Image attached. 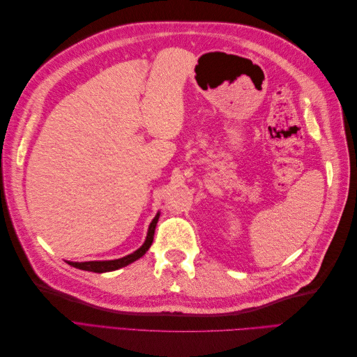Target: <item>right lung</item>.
I'll use <instances>...</instances> for the list:
<instances>
[{
    "label": "right lung",
    "instance_id": "obj_1",
    "mask_svg": "<svg viewBox=\"0 0 357 357\" xmlns=\"http://www.w3.org/2000/svg\"><path fill=\"white\" fill-rule=\"evenodd\" d=\"M158 219H159V214H156V218L152 220V223H150L147 238H146L144 244L139 247L137 252L128 255L122 259H116V261H100V262L92 261V262H68V264L74 268H79V269H83V271H91V273H109V271H114V269H119V268L132 264L137 261V259L142 257L149 250V247L152 245Z\"/></svg>",
    "mask_w": 357,
    "mask_h": 357
}]
</instances>
